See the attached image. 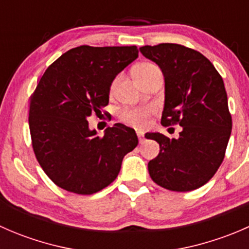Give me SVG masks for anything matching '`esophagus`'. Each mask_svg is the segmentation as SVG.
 Masks as SVG:
<instances>
[{
	"label": "esophagus",
	"instance_id": "1",
	"mask_svg": "<svg viewBox=\"0 0 249 249\" xmlns=\"http://www.w3.org/2000/svg\"><path fill=\"white\" fill-rule=\"evenodd\" d=\"M137 136H139V140H140L141 143H142L143 141H144V135H143L142 132H137Z\"/></svg>",
	"mask_w": 249,
	"mask_h": 249
}]
</instances>
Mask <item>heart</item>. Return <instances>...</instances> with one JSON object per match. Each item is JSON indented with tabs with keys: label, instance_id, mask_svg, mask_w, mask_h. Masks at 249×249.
Segmentation results:
<instances>
[{
	"label": "heart",
	"instance_id": "heart-1",
	"mask_svg": "<svg viewBox=\"0 0 249 249\" xmlns=\"http://www.w3.org/2000/svg\"><path fill=\"white\" fill-rule=\"evenodd\" d=\"M155 67L157 66H154L153 64H149V62H142V64H139L135 66L134 76H141V74L145 73V72L150 71V70L155 69ZM117 82L118 78H115V79L113 80L112 85H110V90L114 89ZM153 113H154V108L150 106L130 107V108H124L119 113V119L122 120V122L126 123V124L132 125V126L135 127H139V129H142V127L147 126L148 119H149V117Z\"/></svg>",
	"mask_w": 249,
	"mask_h": 249
}]
</instances>
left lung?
<instances>
[{
  "instance_id": "obj_1",
  "label": "left lung",
  "mask_w": 249,
  "mask_h": 249,
  "mask_svg": "<svg viewBox=\"0 0 249 249\" xmlns=\"http://www.w3.org/2000/svg\"><path fill=\"white\" fill-rule=\"evenodd\" d=\"M140 52L164 73L161 124L182 126L177 140L159 132L145 135L160 145L158 157L148 162L150 178L171 192L197 189L219 169L231 134L223 78L207 57L192 48L161 43Z\"/></svg>"
}]
</instances>
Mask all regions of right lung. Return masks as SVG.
Listing matches in <instances>:
<instances>
[{
  "mask_svg": "<svg viewBox=\"0 0 249 249\" xmlns=\"http://www.w3.org/2000/svg\"><path fill=\"white\" fill-rule=\"evenodd\" d=\"M137 56L136 46H80L41 77L30 97V134L37 161L57 187L95 194L117 178L123 158L136 148L134 129L118 123L96 136L87 118L101 114L112 80Z\"/></svg>",
  "mask_w": 249,
  "mask_h": 249,
  "instance_id": "add662e5",
  "label": "right lung"
}]
</instances>
